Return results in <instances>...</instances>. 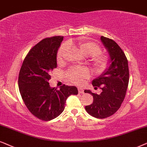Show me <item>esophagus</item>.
<instances>
[{
  "instance_id": "1",
  "label": "esophagus",
  "mask_w": 147,
  "mask_h": 147,
  "mask_svg": "<svg viewBox=\"0 0 147 147\" xmlns=\"http://www.w3.org/2000/svg\"><path fill=\"white\" fill-rule=\"evenodd\" d=\"M78 90H79V93H84L83 89H81V88H79Z\"/></svg>"
}]
</instances>
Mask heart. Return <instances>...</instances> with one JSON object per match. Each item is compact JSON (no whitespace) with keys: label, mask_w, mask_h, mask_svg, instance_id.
Masks as SVG:
<instances>
[{"label":"heart","mask_w":147,"mask_h":147,"mask_svg":"<svg viewBox=\"0 0 147 147\" xmlns=\"http://www.w3.org/2000/svg\"><path fill=\"white\" fill-rule=\"evenodd\" d=\"M80 50L84 54L89 57L95 72H104L109 65V58L105 54L101 53L100 46L96 42L91 40H82L78 43ZM68 50V44L63 43L58 49L56 60L61 63L66 59ZM67 77L70 81L75 84H81L84 79L89 77L90 71L87 68L73 66L67 71Z\"/></svg>","instance_id":"obj_1"}]
</instances>
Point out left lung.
I'll return each mask as SVG.
<instances>
[{
    "instance_id": "8db88e82",
    "label": "left lung",
    "mask_w": 147,
    "mask_h": 147,
    "mask_svg": "<svg viewBox=\"0 0 147 147\" xmlns=\"http://www.w3.org/2000/svg\"><path fill=\"white\" fill-rule=\"evenodd\" d=\"M101 40L109 52L110 66L92 81L95 89L99 88L102 92L98 95L85 90V93L93 97V103L85 106L86 111L95 118L103 119L114 114L124 101L129 82V69L126 56L117 43L103 36Z\"/></svg>"
}]
</instances>
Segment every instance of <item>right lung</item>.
Masks as SVG:
<instances>
[{"label":"right lung","mask_w":147,"mask_h":147,"mask_svg":"<svg viewBox=\"0 0 147 147\" xmlns=\"http://www.w3.org/2000/svg\"><path fill=\"white\" fill-rule=\"evenodd\" d=\"M63 36L46 38L29 50L19 74L18 85L29 111L41 120L56 118L64 111L70 95H77L75 86L63 85L59 90L51 88V73L57 67L56 54Z\"/></svg>","instance_id":"add662e5"}]
</instances>
